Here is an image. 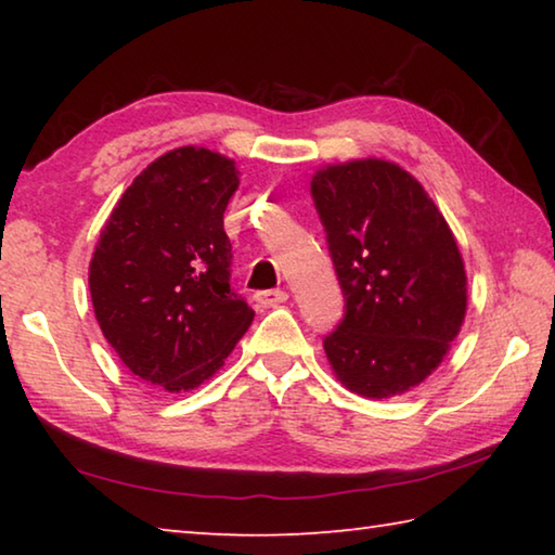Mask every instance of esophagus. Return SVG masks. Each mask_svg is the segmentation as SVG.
<instances>
[{"instance_id": "1", "label": "esophagus", "mask_w": 555, "mask_h": 555, "mask_svg": "<svg viewBox=\"0 0 555 555\" xmlns=\"http://www.w3.org/2000/svg\"><path fill=\"white\" fill-rule=\"evenodd\" d=\"M255 300H257V306H261V308H274V306L286 304L288 294H286V291H281V288L259 291V294H255Z\"/></svg>"}]
</instances>
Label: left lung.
Instances as JSON below:
<instances>
[{
  "mask_svg": "<svg viewBox=\"0 0 555 555\" xmlns=\"http://www.w3.org/2000/svg\"><path fill=\"white\" fill-rule=\"evenodd\" d=\"M311 195L345 296L343 321L323 340L335 377L367 399L418 387L467 308L446 218L416 178L382 158L321 168Z\"/></svg>",
  "mask_w": 555,
  "mask_h": 555,
  "instance_id": "left-lung-1",
  "label": "left lung"
}]
</instances>
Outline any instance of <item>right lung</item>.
<instances>
[{
    "instance_id": "1",
    "label": "right lung",
    "mask_w": 555,
    "mask_h": 555,
    "mask_svg": "<svg viewBox=\"0 0 555 555\" xmlns=\"http://www.w3.org/2000/svg\"><path fill=\"white\" fill-rule=\"evenodd\" d=\"M240 185L234 162L181 146L134 178L90 261L100 331L131 374L166 391L218 372L255 321L230 288L222 215Z\"/></svg>"
}]
</instances>
